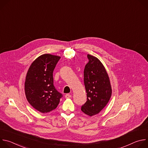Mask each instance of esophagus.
Listing matches in <instances>:
<instances>
[{
  "label": "esophagus",
  "mask_w": 148,
  "mask_h": 148,
  "mask_svg": "<svg viewBox=\"0 0 148 148\" xmlns=\"http://www.w3.org/2000/svg\"><path fill=\"white\" fill-rule=\"evenodd\" d=\"M65 97L66 98H70L71 97V95L69 94H67L66 95H65Z\"/></svg>",
  "instance_id": "1"
}]
</instances>
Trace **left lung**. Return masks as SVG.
Here are the masks:
<instances>
[{
    "label": "left lung",
    "mask_w": 148,
    "mask_h": 148,
    "mask_svg": "<svg viewBox=\"0 0 148 148\" xmlns=\"http://www.w3.org/2000/svg\"><path fill=\"white\" fill-rule=\"evenodd\" d=\"M89 60L84 71V81L87 101L81 111L92 116L99 114L108 103L112 87L108 74L101 61L95 56L87 55Z\"/></svg>",
    "instance_id": "left-lung-1"
}]
</instances>
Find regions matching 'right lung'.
Listing matches in <instances>:
<instances>
[{
  "label": "right lung",
  "instance_id": "obj_1",
  "mask_svg": "<svg viewBox=\"0 0 148 148\" xmlns=\"http://www.w3.org/2000/svg\"><path fill=\"white\" fill-rule=\"evenodd\" d=\"M61 57L44 54L35 59L26 74L25 91L32 106L41 113L55 110L62 97L53 84V73Z\"/></svg>",
  "mask_w": 148,
  "mask_h": 148
}]
</instances>
